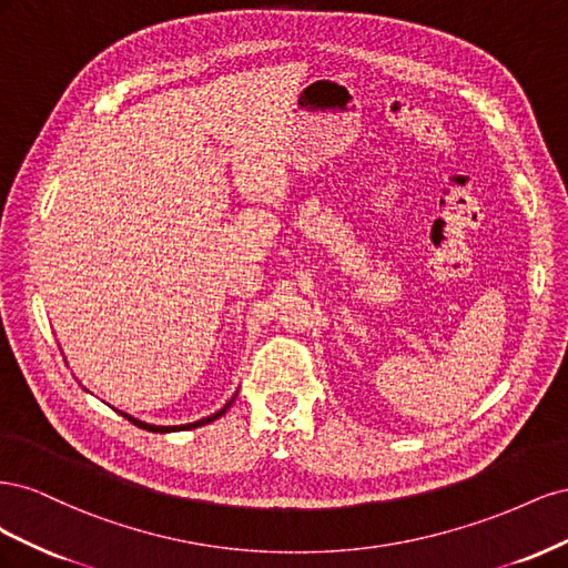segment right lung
Returning a JSON list of instances; mask_svg holds the SVG:
<instances>
[{
    "label": "right lung",
    "instance_id": "add662e5",
    "mask_svg": "<svg viewBox=\"0 0 568 568\" xmlns=\"http://www.w3.org/2000/svg\"><path fill=\"white\" fill-rule=\"evenodd\" d=\"M236 398V395H234ZM234 398L222 407L220 412H215V415H211V417H203V419H199V422H192V424H184V426H153V424H144V422H140V419H134V417H130V415H125V412H120V415H123L128 422H132L134 426H140V428H144V432H151V434H170V432H184V428H196V426H203V424H211V422H215L217 417H222L225 415V412L230 409V405L234 403Z\"/></svg>",
    "mask_w": 568,
    "mask_h": 568
}]
</instances>
